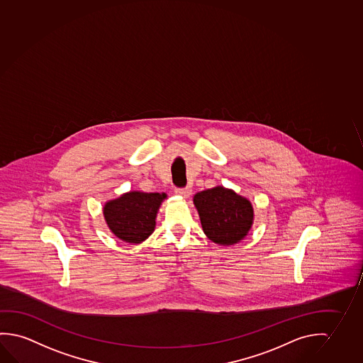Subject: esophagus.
<instances>
[{
	"instance_id": "34e87169",
	"label": "esophagus",
	"mask_w": 363,
	"mask_h": 363,
	"mask_svg": "<svg viewBox=\"0 0 363 363\" xmlns=\"http://www.w3.org/2000/svg\"><path fill=\"white\" fill-rule=\"evenodd\" d=\"M175 193L183 198H189L191 189L190 188H178V189H175Z\"/></svg>"
}]
</instances>
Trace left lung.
<instances>
[{"mask_svg": "<svg viewBox=\"0 0 363 363\" xmlns=\"http://www.w3.org/2000/svg\"><path fill=\"white\" fill-rule=\"evenodd\" d=\"M193 203L204 235L219 246L236 245L252 228V203L235 190L217 185L196 193Z\"/></svg>", "mask_w": 363, "mask_h": 363, "instance_id": "left-lung-1", "label": "left lung"}]
</instances>
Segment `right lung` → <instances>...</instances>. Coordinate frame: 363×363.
Segmentation results:
<instances>
[{"instance_id":"1","label":"right lung","mask_w":363,"mask_h":363,"mask_svg":"<svg viewBox=\"0 0 363 363\" xmlns=\"http://www.w3.org/2000/svg\"><path fill=\"white\" fill-rule=\"evenodd\" d=\"M165 193H144L130 190L104 203V217L107 227L126 243H141L155 230L156 217Z\"/></svg>"}]
</instances>
